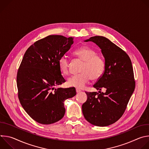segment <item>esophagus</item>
<instances>
[{
    "mask_svg": "<svg viewBox=\"0 0 149 149\" xmlns=\"http://www.w3.org/2000/svg\"><path fill=\"white\" fill-rule=\"evenodd\" d=\"M81 90H79V88H76V92L77 93H79V92H81Z\"/></svg>",
    "mask_w": 149,
    "mask_h": 149,
    "instance_id": "esophagus-1",
    "label": "esophagus"
}]
</instances>
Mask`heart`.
I'll return each mask as SVG.
<instances>
[{
  "mask_svg": "<svg viewBox=\"0 0 149 149\" xmlns=\"http://www.w3.org/2000/svg\"><path fill=\"white\" fill-rule=\"evenodd\" d=\"M73 55L84 61L79 74L70 77L67 85L77 88H84L89 82L91 78L93 80L100 79L103 75L105 63L103 58L97 54L95 49L89 47H81L73 52ZM60 72L64 75L70 74V62L65 56H62L58 61Z\"/></svg>",
  "mask_w": 149,
  "mask_h": 149,
  "instance_id": "obj_1",
  "label": "heart"
}]
</instances>
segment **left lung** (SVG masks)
Here are the masks:
<instances>
[{
    "mask_svg": "<svg viewBox=\"0 0 149 149\" xmlns=\"http://www.w3.org/2000/svg\"><path fill=\"white\" fill-rule=\"evenodd\" d=\"M92 41L101 49L105 68L93 87L100 90L86 92L87 100L82 105L83 115L89 123L100 127L111 125L123 115L135 88L131 59L127 53L104 36H95ZM106 90L105 93L100 91Z\"/></svg>",
    "mask_w": 149,
    "mask_h": 149,
    "instance_id": "1",
    "label": "left lung"
}]
</instances>
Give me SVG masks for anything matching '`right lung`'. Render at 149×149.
Wrapping results in <instances>:
<instances>
[{"label": "right lung", "instance_id": "1", "mask_svg": "<svg viewBox=\"0 0 149 149\" xmlns=\"http://www.w3.org/2000/svg\"><path fill=\"white\" fill-rule=\"evenodd\" d=\"M73 38L49 35L36 41L24 54L17 70L18 98L28 114L42 124L58 121L65 113V100L76 95L74 87L58 88L66 81L58 66Z\"/></svg>", "mask_w": 149, "mask_h": 149}]
</instances>
